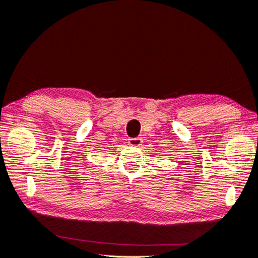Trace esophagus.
I'll list each match as a JSON object with an SVG mask.
<instances>
[{"label":"esophagus","mask_w":258,"mask_h":258,"mask_svg":"<svg viewBox=\"0 0 258 258\" xmlns=\"http://www.w3.org/2000/svg\"><path fill=\"white\" fill-rule=\"evenodd\" d=\"M127 143L131 146H140L142 144V140H141V138H130Z\"/></svg>","instance_id":"1"}]
</instances>
